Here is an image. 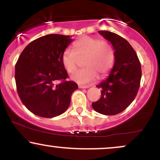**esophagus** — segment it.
<instances>
[{
  "mask_svg": "<svg viewBox=\"0 0 160 160\" xmlns=\"http://www.w3.org/2000/svg\"><path fill=\"white\" fill-rule=\"evenodd\" d=\"M78 87L80 88V89H87V88H89V86H82V85H79Z\"/></svg>",
  "mask_w": 160,
  "mask_h": 160,
  "instance_id": "esophagus-1",
  "label": "esophagus"
}]
</instances>
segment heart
<instances>
[{
	"label": "heart",
	"instance_id": "obj_1",
	"mask_svg": "<svg viewBox=\"0 0 160 160\" xmlns=\"http://www.w3.org/2000/svg\"><path fill=\"white\" fill-rule=\"evenodd\" d=\"M74 50L68 48L62 55V62L66 71L73 73L78 67V58H82L84 68L76 71L71 79L78 83H89L96 78H104L114 63V51L108 41L84 36L74 42Z\"/></svg>",
	"mask_w": 160,
	"mask_h": 160
}]
</instances>
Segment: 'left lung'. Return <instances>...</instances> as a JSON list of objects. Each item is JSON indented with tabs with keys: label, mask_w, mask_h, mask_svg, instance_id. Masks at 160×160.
Returning <instances> with one entry per match:
<instances>
[{
	"label": "left lung",
	"mask_w": 160,
	"mask_h": 160,
	"mask_svg": "<svg viewBox=\"0 0 160 160\" xmlns=\"http://www.w3.org/2000/svg\"><path fill=\"white\" fill-rule=\"evenodd\" d=\"M98 33L111 43L115 61L108 78L96 86L102 89V95L92 106L99 113L115 115L128 108L136 96L141 78V63L126 39L108 31Z\"/></svg>",
	"instance_id": "1"
}]
</instances>
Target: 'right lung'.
I'll return each instance as SVG.
<instances>
[{"instance_id": "obj_1", "label": "right lung", "mask_w": 160, "mask_h": 160, "mask_svg": "<svg viewBox=\"0 0 160 160\" xmlns=\"http://www.w3.org/2000/svg\"><path fill=\"white\" fill-rule=\"evenodd\" d=\"M71 36L47 34L33 40L24 49L15 67V80L22 102L32 113L52 118L65 112L76 82L68 77L62 55L73 40ZM61 80L59 84H55Z\"/></svg>"}]
</instances>
